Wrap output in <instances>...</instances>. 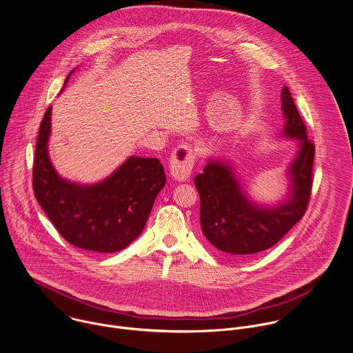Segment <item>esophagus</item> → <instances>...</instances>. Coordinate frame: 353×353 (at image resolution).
<instances>
[{"instance_id": "1", "label": "esophagus", "mask_w": 353, "mask_h": 353, "mask_svg": "<svg viewBox=\"0 0 353 353\" xmlns=\"http://www.w3.org/2000/svg\"><path fill=\"white\" fill-rule=\"evenodd\" d=\"M196 155L188 144L177 145L170 155V174L177 181H185L192 173Z\"/></svg>"}]
</instances>
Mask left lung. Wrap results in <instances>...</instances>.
<instances>
[{"label": "left lung", "mask_w": 353, "mask_h": 353, "mask_svg": "<svg viewBox=\"0 0 353 353\" xmlns=\"http://www.w3.org/2000/svg\"><path fill=\"white\" fill-rule=\"evenodd\" d=\"M285 134L300 140V152L290 168L293 191L288 202L268 209L245 196L230 166L210 162L194 179L201 198V228L206 239L232 259L248 257L276 245L305 214L314 184L315 144L308 139L288 86L282 90Z\"/></svg>", "instance_id": "obj_1"}]
</instances>
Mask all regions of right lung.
<instances>
[{
	"mask_svg": "<svg viewBox=\"0 0 353 353\" xmlns=\"http://www.w3.org/2000/svg\"><path fill=\"white\" fill-rule=\"evenodd\" d=\"M50 110L52 105L43 114L35 144L32 190L37 202L68 243L97 253L125 249L141 234L166 183L163 166L157 158L132 157L96 185L64 181L48 157Z\"/></svg>",
	"mask_w": 353,
	"mask_h": 353,
	"instance_id": "right-lung-1",
	"label": "right lung"
}]
</instances>
